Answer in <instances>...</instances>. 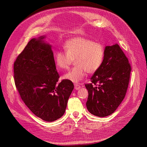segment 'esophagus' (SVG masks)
Returning <instances> with one entry per match:
<instances>
[{
    "mask_svg": "<svg viewBox=\"0 0 147 147\" xmlns=\"http://www.w3.org/2000/svg\"><path fill=\"white\" fill-rule=\"evenodd\" d=\"M80 85H79L78 84H74V89H76V90H79V89H80Z\"/></svg>",
    "mask_w": 147,
    "mask_h": 147,
    "instance_id": "obj_1",
    "label": "esophagus"
}]
</instances>
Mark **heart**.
I'll list each match as a JSON object with an SVG mask.
<instances>
[{
	"mask_svg": "<svg viewBox=\"0 0 147 147\" xmlns=\"http://www.w3.org/2000/svg\"><path fill=\"white\" fill-rule=\"evenodd\" d=\"M64 51H59L55 55V63L59 69H68L73 60L75 67L63 76V79L75 83L82 80L86 72L93 74L101 67L104 57V48L85 37L69 38L64 45Z\"/></svg>",
	"mask_w": 147,
	"mask_h": 147,
	"instance_id": "1",
	"label": "heart"
}]
</instances>
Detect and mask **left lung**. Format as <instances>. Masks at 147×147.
<instances>
[{"label":"left lung","instance_id":"left-lung-1","mask_svg":"<svg viewBox=\"0 0 147 147\" xmlns=\"http://www.w3.org/2000/svg\"><path fill=\"white\" fill-rule=\"evenodd\" d=\"M131 66L120 46H107L102 64L86 84L88 90V110L94 115L104 117L113 114L126 94Z\"/></svg>","mask_w":147,"mask_h":147}]
</instances>
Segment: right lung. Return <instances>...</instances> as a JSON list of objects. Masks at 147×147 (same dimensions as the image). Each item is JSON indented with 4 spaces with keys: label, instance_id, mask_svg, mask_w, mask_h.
<instances>
[{
    "label": "right lung",
    "instance_id": "right-lung-1",
    "mask_svg": "<svg viewBox=\"0 0 147 147\" xmlns=\"http://www.w3.org/2000/svg\"><path fill=\"white\" fill-rule=\"evenodd\" d=\"M45 36L32 38L15 60L14 80L21 98L37 117L53 121L64 115L74 89L72 82L59 78L51 45Z\"/></svg>",
    "mask_w": 147,
    "mask_h": 147
}]
</instances>
